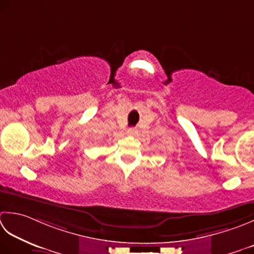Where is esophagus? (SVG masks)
<instances>
[{
    "label": "esophagus",
    "instance_id": "esophagus-1",
    "mask_svg": "<svg viewBox=\"0 0 254 254\" xmlns=\"http://www.w3.org/2000/svg\"><path fill=\"white\" fill-rule=\"evenodd\" d=\"M134 132H135V130H134V128H128V130L127 131V133L130 134V135H131V134H134Z\"/></svg>",
    "mask_w": 254,
    "mask_h": 254
}]
</instances>
